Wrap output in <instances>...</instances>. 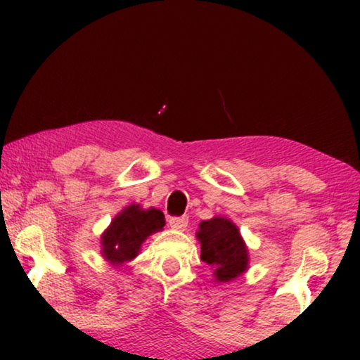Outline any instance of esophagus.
Instances as JSON below:
<instances>
[{
	"instance_id": "esophagus-1",
	"label": "esophagus",
	"mask_w": 360,
	"mask_h": 360,
	"mask_svg": "<svg viewBox=\"0 0 360 360\" xmlns=\"http://www.w3.org/2000/svg\"><path fill=\"white\" fill-rule=\"evenodd\" d=\"M168 224H169V227L174 230H184L188 224V219L186 216H181V217L173 216L168 219Z\"/></svg>"
}]
</instances>
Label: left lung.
<instances>
[{
    "label": "left lung",
    "instance_id": "obj_1",
    "mask_svg": "<svg viewBox=\"0 0 360 360\" xmlns=\"http://www.w3.org/2000/svg\"><path fill=\"white\" fill-rule=\"evenodd\" d=\"M197 236L202 243V260L214 268L216 281H231L248 268V249L236 225L229 219L203 221Z\"/></svg>",
    "mask_w": 360,
    "mask_h": 360
}]
</instances>
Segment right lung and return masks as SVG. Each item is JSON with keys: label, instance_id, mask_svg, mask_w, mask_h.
<instances>
[{"label": "right lung", "instance_id": "right-lung-1", "mask_svg": "<svg viewBox=\"0 0 360 360\" xmlns=\"http://www.w3.org/2000/svg\"><path fill=\"white\" fill-rule=\"evenodd\" d=\"M165 216L160 210L143 211L138 205H131L114 217L101 238L103 255L112 264H122L138 254L143 241L149 235L162 230Z\"/></svg>", "mask_w": 360, "mask_h": 360}]
</instances>
